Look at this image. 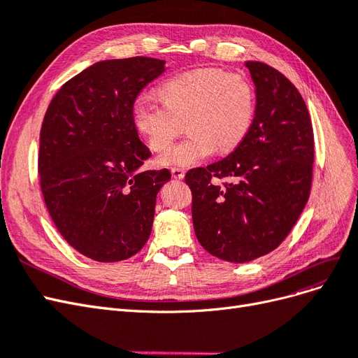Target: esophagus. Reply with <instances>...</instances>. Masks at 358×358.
Returning <instances> with one entry per match:
<instances>
[{
  "label": "esophagus",
  "instance_id": "1",
  "mask_svg": "<svg viewBox=\"0 0 358 358\" xmlns=\"http://www.w3.org/2000/svg\"><path fill=\"white\" fill-rule=\"evenodd\" d=\"M171 176L175 179H183V176H185V171H183V169H180V167H173Z\"/></svg>",
  "mask_w": 358,
  "mask_h": 358
}]
</instances>
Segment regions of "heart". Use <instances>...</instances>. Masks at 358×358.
Segmentation results:
<instances>
[{
    "label": "heart",
    "mask_w": 358,
    "mask_h": 358,
    "mask_svg": "<svg viewBox=\"0 0 358 358\" xmlns=\"http://www.w3.org/2000/svg\"><path fill=\"white\" fill-rule=\"evenodd\" d=\"M162 104L138 95L131 104V119L154 150L166 149L187 121L189 134L159 157L167 167H191L239 146L255 115V91L245 76L218 69L192 70L170 78L158 88Z\"/></svg>",
    "instance_id": "heart-1"
}]
</instances>
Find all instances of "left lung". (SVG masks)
I'll use <instances>...</instances> for the list:
<instances>
[{
  "instance_id": "1",
  "label": "left lung",
  "mask_w": 358,
  "mask_h": 358,
  "mask_svg": "<svg viewBox=\"0 0 358 358\" xmlns=\"http://www.w3.org/2000/svg\"><path fill=\"white\" fill-rule=\"evenodd\" d=\"M255 85V115L243 142L224 159L192 169V224L200 245L230 263L276 249L309 199L313 131L300 92L282 73L245 62ZM231 179L224 187L211 178Z\"/></svg>"
}]
</instances>
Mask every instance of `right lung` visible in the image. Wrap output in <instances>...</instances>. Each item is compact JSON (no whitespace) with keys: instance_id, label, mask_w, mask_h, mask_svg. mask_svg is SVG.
<instances>
[{"instance_id":"right-lung-1","label":"right lung","mask_w":358,"mask_h":358,"mask_svg":"<svg viewBox=\"0 0 358 358\" xmlns=\"http://www.w3.org/2000/svg\"><path fill=\"white\" fill-rule=\"evenodd\" d=\"M167 70L136 57L95 62L53 96L40 133L38 173L48 210L76 251L100 263L137 254L152 231L157 194L171 175L150 157L131 104Z\"/></svg>"}]
</instances>
